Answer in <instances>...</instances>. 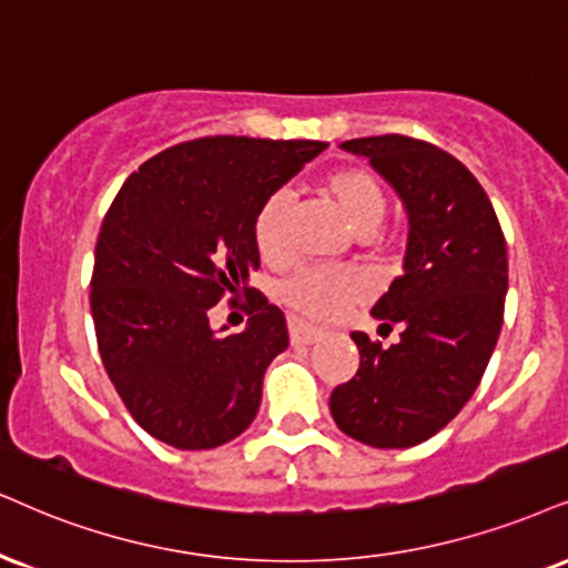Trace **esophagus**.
Instances as JSON below:
<instances>
[{
    "label": "esophagus",
    "instance_id": "obj_1",
    "mask_svg": "<svg viewBox=\"0 0 568 568\" xmlns=\"http://www.w3.org/2000/svg\"><path fill=\"white\" fill-rule=\"evenodd\" d=\"M290 337L295 345H313L321 339V328L305 324V321L290 318Z\"/></svg>",
    "mask_w": 568,
    "mask_h": 568
}]
</instances>
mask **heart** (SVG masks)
<instances>
[{"instance_id":"obj_1","label":"heart","mask_w":568,"mask_h":568,"mask_svg":"<svg viewBox=\"0 0 568 568\" xmlns=\"http://www.w3.org/2000/svg\"><path fill=\"white\" fill-rule=\"evenodd\" d=\"M328 197L339 207L342 219L353 234L371 236L387 215V194L379 181L366 171H339L326 181ZM292 194L278 189L265 197L255 215V244L263 257L278 261L286 255V221H290ZM368 282L361 271L345 265L328 268H303L290 276L278 295L292 311L313 321L337 318L345 307L366 297Z\"/></svg>"}]
</instances>
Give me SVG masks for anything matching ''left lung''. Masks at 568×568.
Here are the masks:
<instances>
[{
  "label": "left lung",
  "mask_w": 568,
  "mask_h": 568,
  "mask_svg": "<svg viewBox=\"0 0 568 568\" xmlns=\"http://www.w3.org/2000/svg\"><path fill=\"white\" fill-rule=\"evenodd\" d=\"M408 215L403 276L371 307L382 326L400 324L397 345L353 332L358 374L328 397L334 422L371 447L429 439L479 387L498 345L508 292L506 240L493 202L471 171L439 146L387 134L349 139Z\"/></svg>",
  "instance_id": "left-lung-1"
}]
</instances>
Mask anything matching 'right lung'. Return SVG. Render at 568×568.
<instances>
[{"label":"right lung","instance_id":"add662e5","mask_svg":"<svg viewBox=\"0 0 568 568\" xmlns=\"http://www.w3.org/2000/svg\"><path fill=\"white\" fill-rule=\"evenodd\" d=\"M324 142L205 136L131 173L104 215L91 273V318L110 382L144 432L210 450L255 418L265 368L290 345L284 313L250 286L261 265L255 215ZM251 297L240 335L215 333L209 307Z\"/></svg>","mask_w":568,"mask_h":568}]
</instances>
